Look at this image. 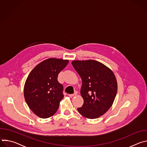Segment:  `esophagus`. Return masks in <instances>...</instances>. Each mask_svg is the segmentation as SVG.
<instances>
[{"instance_id": "1", "label": "esophagus", "mask_w": 147, "mask_h": 147, "mask_svg": "<svg viewBox=\"0 0 147 147\" xmlns=\"http://www.w3.org/2000/svg\"><path fill=\"white\" fill-rule=\"evenodd\" d=\"M76 95H77V93H76V92H75V93L73 94H69V96L70 97H73V96H76Z\"/></svg>"}]
</instances>
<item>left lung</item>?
Masks as SVG:
<instances>
[{"instance_id":"1","label":"left lung","mask_w":147,"mask_h":147,"mask_svg":"<svg viewBox=\"0 0 147 147\" xmlns=\"http://www.w3.org/2000/svg\"><path fill=\"white\" fill-rule=\"evenodd\" d=\"M72 65L82 80L81 95L84 103L77 108L88 119H96L105 113L115 99L117 84L113 71L94 60H73Z\"/></svg>"}]
</instances>
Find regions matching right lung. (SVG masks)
<instances>
[{
	"instance_id": "add662e5",
	"label": "right lung",
	"mask_w": 147,
	"mask_h": 147,
	"mask_svg": "<svg viewBox=\"0 0 147 147\" xmlns=\"http://www.w3.org/2000/svg\"><path fill=\"white\" fill-rule=\"evenodd\" d=\"M68 63V60L49 58L40 62L28 75L24 95L30 109L38 117L48 118L57 112L64 97L63 87L57 76Z\"/></svg>"
}]
</instances>
